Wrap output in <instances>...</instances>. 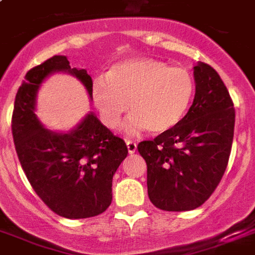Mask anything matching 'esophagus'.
<instances>
[{"instance_id":"34e87169","label":"esophagus","mask_w":255,"mask_h":255,"mask_svg":"<svg viewBox=\"0 0 255 255\" xmlns=\"http://www.w3.org/2000/svg\"><path fill=\"white\" fill-rule=\"evenodd\" d=\"M126 144H127V149L129 153H133L136 151V148H137V144H136L135 141L126 140Z\"/></svg>"}]
</instances>
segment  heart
I'll return each instance as SVG.
<instances>
[{
    "label": "heart",
    "instance_id": "heart-1",
    "mask_svg": "<svg viewBox=\"0 0 255 255\" xmlns=\"http://www.w3.org/2000/svg\"><path fill=\"white\" fill-rule=\"evenodd\" d=\"M195 83L191 73L153 58H131L115 64L107 76L92 81V99L102 122L116 128L128 104L132 115L124 131L135 135L170 131L183 120L191 106Z\"/></svg>",
    "mask_w": 255,
    "mask_h": 255
}]
</instances>
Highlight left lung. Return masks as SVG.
Listing matches in <instances>:
<instances>
[{"instance_id":"8db88e82","label":"left lung","mask_w":255,"mask_h":255,"mask_svg":"<svg viewBox=\"0 0 255 255\" xmlns=\"http://www.w3.org/2000/svg\"><path fill=\"white\" fill-rule=\"evenodd\" d=\"M195 96L176 127L139 143L147 163L149 201L166 211H188L205 203L226 171L236 111L226 85L205 63L194 67Z\"/></svg>"}]
</instances>
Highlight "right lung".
<instances>
[{
    "label": "right lung",
    "mask_w": 255,
    "mask_h": 255,
    "mask_svg": "<svg viewBox=\"0 0 255 255\" xmlns=\"http://www.w3.org/2000/svg\"><path fill=\"white\" fill-rule=\"evenodd\" d=\"M69 73L92 100V79L71 68L67 56H53L26 73L17 91L11 133L19 163L42 202L69 219L96 217L112 202V178L127 158V145L89 111L67 132L42 126L36 115L37 93L54 73Z\"/></svg>",
    "instance_id": "obj_1"
}]
</instances>
